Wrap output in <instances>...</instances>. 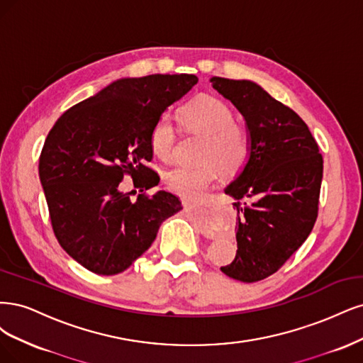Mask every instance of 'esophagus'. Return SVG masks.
I'll use <instances>...</instances> for the list:
<instances>
[{"label": "esophagus", "instance_id": "1", "mask_svg": "<svg viewBox=\"0 0 363 363\" xmlns=\"http://www.w3.org/2000/svg\"><path fill=\"white\" fill-rule=\"evenodd\" d=\"M182 206H184L185 211H190V209L193 208L191 203L186 202V201H182ZM202 233H203V235H205L206 238H214V230H211V229L203 228V229H202Z\"/></svg>", "mask_w": 363, "mask_h": 363}]
</instances>
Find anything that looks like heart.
I'll use <instances>...</instances> for the list:
<instances>
[{"mask_svg": "<svg viewBox=\"0 0 363 363\" xmlns=\"http://www.w3.org/2000/svg\"><path fill=\"white\" fill-rule=\"evenodd\" d=\"M182 123L189 130L205 137L199 166H174L162 174L164 185L185 199H201L211 186L218 170L232 177L247 164L252 140L247 128L235 122V114L223 101L201 96L191 101L182 111ZM177 143V126L169 114H161L152 126L149 145L154 154L169 161Z\"/></svg>", "mask_w": 363, "mask_h": 363, "instance_id": "b5f03b06", "label": "heart"}]
</instances>
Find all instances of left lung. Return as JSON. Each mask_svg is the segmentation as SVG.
Wrapping results in <instances>:
<instances>
[{
	"label": "left lung",
	"instance_id": "obj_1",
	"mask_svg": "<svg viewBox=\"0 0 363 363\" xmlns=\"http://www.w3.org/2000/svg\"><path fill=\"white\" fill-rule=\"evenodd\" d=\"M211 83L242 114L252 140L247 164L225 190L237 201L238 249L220 270L252 284L276 273L309 237L318 216L323 157L300 116L261 86L220 77Z\"/></svg>",
	"mask_w": 363,
	"mask_h": 363
}]
</instances>
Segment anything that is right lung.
I'll list each match as a JSON object with an SVG mask.
<instances>
[{
	"instance_id": "right-lung-1",
	"label": "right lung",
	"mask_w": 363,
	"mask_h": 363,
	"mask_svg": "<svg viewBox=\"0 0 363 363\" xmlns=\"http://www.w3.org/2000/svg\"><path fill=\"white\" fill-rule=\"evenodd\" d=\"M197 83L196 75L121 78L69 108L54 123L39 158V177L55 238L78 264L102 276L125 272L181 211L158 185L149 134L160 116ZM143 177L135 203L118 185ZM135 186V185H134Z\"/></svg>"
}]
</instances>
